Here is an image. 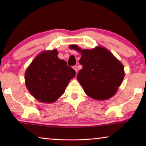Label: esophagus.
Masks as SVG:
<instances>
[{"label": "esophagus", "mask_w": 146, "mask_h": 146, "mask_svg": "<svg viewBox=\"0 0 146 146\" xmlns=\"http://www.w3.org/2000/svg\"><path fill=\"white\" fill-rule=\"evenodd\" d=\"M72 68H73L75 72H76V74H77V73H78V68H77L76 66H74L72 67Z\"/></svg>", "instance_id": "34e87169"}]
</instances>
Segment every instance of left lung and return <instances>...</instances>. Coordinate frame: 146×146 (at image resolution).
Instances as JSON below:
<instances>
[{"mask_svg":"<svg viewBox=\"0 0 146 146\" xmlns=\"http://www.w3.org/2000/svg\"><path fill=\"white\" fill-rule=\"evenodd\" d=\"M70 48L79 52L82 69L77 79L84 91L92 98L106 100L115 95L124 78V68L112 53L102 46L82 49L77 45Z\"/></svg>","mask_w":146,"mask_h":146,"instance_id":"8db88e82","label":"left lung"}]
</instances>
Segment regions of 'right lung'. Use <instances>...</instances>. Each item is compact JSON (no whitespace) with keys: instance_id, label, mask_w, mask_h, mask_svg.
Wrapping results in <instances>:
<instances>
[{"instance_id":"add662e5","label":"right lung","mask_w":146,"mask_h":146,"mask_svg":"<svg viewBox=\"0 0 146 146\" xmlns=\"http://www.w3.org/2000/svg\"><path fill=\"white\" fill-rule=\"evenodd\" d=\"M56 49L43 51L25 72V84L31 95L44 103H53L64 93L76 72L58 57Z\"/></svg>"}]
</instances>
